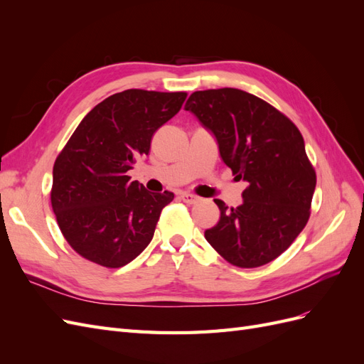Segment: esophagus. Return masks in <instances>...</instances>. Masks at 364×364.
I'll use <instances>...</instances> for the list:
<instances>
[{
    "mask_svg": "<svg viewBox=\"0 0 364 364\" xmlns=\"http://www.w3.org/2000/svg\"><path fill=\"white\" fill-rule=\"evenodd\" d=\"M181 199H182L186 205H194V203H197V202L200 200L199 197L194 196V194H190V193H182V194H181Z\"/></svg>",
    "mask_w": 364,
    "mask_h": 364,
    "instance_id": "34e87169",
    "label": "esophagus"
}]
</instances>
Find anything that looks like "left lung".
<instances>
[{"instance_id": "left-lung-1", "label": "left lung", "mask_w": 364, "mask_h": 364, "mask_svg": "<svg viewBox=\"0 0 364 364\" xmlns=\"http://www.w3.org/2000/svg\"><path fill=\"white\" fill-rule=\"evenodd\" d=\"M185 109L213 132L235 179L247 182L240 206L214 200L220 220L205 230L206 241L241 269L278 258L305 228L316 188L299 129L277 107L235 87L196 91Z\"/></svg>"}]
</instances>
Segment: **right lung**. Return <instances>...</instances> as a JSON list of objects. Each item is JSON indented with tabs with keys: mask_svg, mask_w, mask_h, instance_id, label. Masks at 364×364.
Here are the masks:
<instances>
[{
	"mask_svg": "<svg viewBox=\"0 0 364 364\" xmlns=\"http://www.w3.org/2000/svg\"><path fill=\"white\" fill-rule=\"evenodd\" d=\"M186 92L127 90L98 103L53 167L51 206L68 245L87 261L118 269L155 234L174 194L150 193L127 171L149 155L155 132L181 111Z\"/></svg>",
	"mask_w": 364,
	"mask_h": 364,
	"instance_id": "1",
	"label": "right lung"
}]
</instances>
